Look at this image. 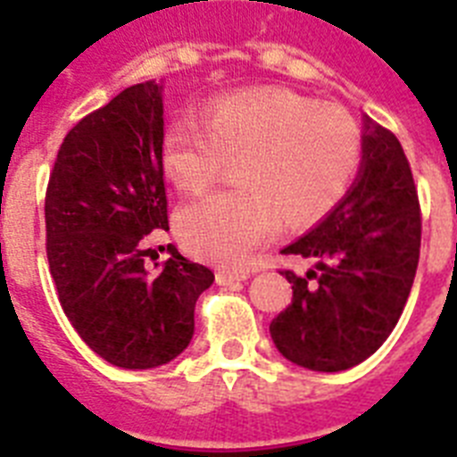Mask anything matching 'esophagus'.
Instances as JSON below:
<instances>
[{"label":"esophagus","instance_id":"34e87169","mask_svg":"<svg viewBox=\"0 0 457 457\" xmlns=\"http://www.w3.org/2000/svg\"><path fill=\"white\" fill-rule=\"evenodd\" d=\"M245 278H249V272H245V270H220L217 272V284L220 286L240 284Z\"/></svg>","mask_w":457,"mask_h":457}]
</instances>
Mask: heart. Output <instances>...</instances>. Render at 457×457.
<instances>
[{
	"instance_id": "obj_1",
	"label": "heart",
	"mask_w": 457,
	"mask_h": 457,
	"mask_svg": "<svg viewBox=\"0 0 457 457\" xmlns=\"http://www.w3.org/2000/svg\"><path fill=\"white\" fill-rule=\"evenodd\" d=\"M233 160L237 187L192 201L176 221L189 252L226 265L247 263L281 217L327 215L357 176L361 132L341 109L274 88L224 96L205 120L180 119L164 132V171L185 192L215 183Z\"/></svg>"
}]
</instances>
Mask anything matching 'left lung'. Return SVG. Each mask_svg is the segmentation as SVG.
<instances>
[{
	"label": "left lung",
	"mask_w": 457,
	"mask_h": 457,
	"mask_svg": "<svg viewBox=\"0 0 457 457\" xmlns=\"http://www.w3.org/2000/svg\"><path fill=\"white\" fill-rule=\"evenodd\" d=\"M361 167L341 204L281 253L313 263L284 270L293 302L270 325L277 350L309 370L361 364L394 332L421 249V208L401 141L364 119Z\"/></svg>",
	"instance_id": "left-lung-1"
}]
</instances>
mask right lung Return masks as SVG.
<instances>
[{
	"mask_svg": "<svg viewBox=\"0 0 457 457\" xmlns=\"http://www.w3.org/2000/svg\"><path fill=\"white\" fill-rule=\"evenodd\" d=\"M162 139V87H128L68 132L46 192L47 263L63 313L93 353L130 370L187 348L194 306L215 281L171 245L160 272L144 265L148 233L169 231Z\"/></svg>",
	"mask_w": 457,
	"mask_h": 457,
	"instance_id": "1",
	"label": "right lung"
}]
</instances>
